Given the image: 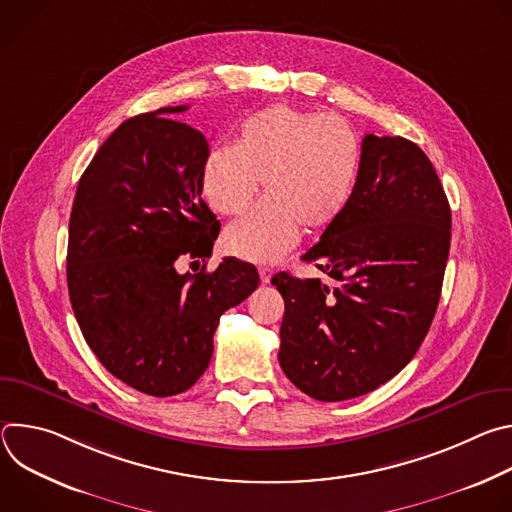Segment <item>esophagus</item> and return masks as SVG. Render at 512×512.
Returning a JSON list of instances; mask_svg holds the SVG:
<instances>
[{
	"label": "esophagus",
	"mask_w": 512,
	"mask_h": 512,
	"mask_svg": "<svg viewBox=\"0 0 512 512\" xmlns=\"http://www.w3.org/2000/svg\"><path fill=\"white\" fill-rule=\"evenodd\" d=\"M271 275H273V271H271V269H267V267H261V269H259L261 283H269V281H271Z\"/></svg>",
	"instance_id": "obj_1"
}]
</instances>
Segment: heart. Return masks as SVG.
Here are the masks:
<instances>
[{"mask_svg": "<svg viewBox=\"0 0 512 512\" xmlns=\"http://www.w3.org/2000/svg\"><path fill=\"white\" fill-rule=\"evenodd\" d=\"M362 143L338 115L273 105L247 117L235 145L212 150L200 186L212 210L243 214L259 192L267 198L225 233L231 255L253 263L279 261L310 231L336 223L350 204Z\"/></svg>", "mask_w": 512, "mask_h": 512, "instance_id": "obj_1", "label": "heart"}]
</instances>
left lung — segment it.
Segmentation results:
<instances>
[{
    "mask_svg": "<svg viewBox=\"0 0 512 512\" xmlns=\"http://www.w3.org/2000/svg\"><path fill=\"white\" fill-rule=\"evenodd\" d=\"M452 212L429 158L405 137L364 135L350 204L302 257L332 285L281 271L279 364L318 401L393 379L421 346L442 296Z\"/></svg>",
    "mask_w": 512,
    "mask_h": 512,
    "instance_id": "1",
    "label": "left lung"
}]
</instances>
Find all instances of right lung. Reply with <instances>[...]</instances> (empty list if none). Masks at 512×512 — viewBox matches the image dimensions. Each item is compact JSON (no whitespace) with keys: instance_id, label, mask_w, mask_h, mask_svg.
Returning <instances> with one entry per match:
<instances>
[{"instance_id":"obj_1","label":"right lung","mask_w":512,"mask_h":512,"mask_svg":"<svg viewBox=\"0 0 512 512\" xmlns=\"http://www.w3.org/2000/svg\"><path fill=\"white\" fill-rule=\"evenodd\" d=\"M164 107L123 121L79 180L68 223L72 312L103 367L152 397L188 391L206 371L218 320L259 285L251 263L206 261L221 223L202 200L206 137Z\"/></svg>"}]
</instances>
